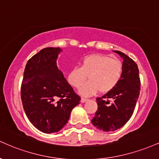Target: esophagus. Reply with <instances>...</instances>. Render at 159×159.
I'll return each instance as SVG.
<instances>
[{"instance_id": "esophagus-1", "label": "esophagus", "mask_w": 159, "mask_h": 159, "mask_svg": "<svg viewBox=\"0 0 159 159\" xmlns=\"http://www.w3.org/2000/svg\"><path fill=\"white\" fill-rule=\"evenodd\" d=\"M87 100H88L87 98H84V97H82L81 99V103H84V102H86V101H87Z\"/></svg>"}]
</instances>
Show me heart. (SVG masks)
I'll list each match as a JSON object with an SVG mask.
<instances>
[{
	"instance_id": "heart-1",
	"label": "heart",
	"mask_w": 159,
	"mask_h": 159,
	"mask_svg": "<svg viewBox=\"0 0 159 159\" xmlns=\"http://www.w3.org/2000/svg\"><path fill=\"white\" fill-rule=\"evenodd\" d=\"M123 64L118 59L99 54L88 55L80 61V66H75L67 75L68 83L78 88L87 79L89 81L80 88V93L91 95L98 92L107 93L113 90L121 81Z\"/></svg>"
}]
</instances>
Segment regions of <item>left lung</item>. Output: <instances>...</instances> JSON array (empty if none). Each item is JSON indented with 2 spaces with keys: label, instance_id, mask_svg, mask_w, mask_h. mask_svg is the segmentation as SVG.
Segmentation results:
<instances>
[{
  "label": "left lung",
  "instance_id": "1",
  "mask_svg": "<svg viewBox=\"0 0 159 159\" xmlns=\"http://www.w3.org/2000/svg\"><path fill=\"white\" fill-rule=\"evenodd\" d=\"M123 58V75L113 90L96 98L98 110L92 124L105 132L115 131L130 119L141 89L139 70L136 63L120 51H114Z\"/></svg>",
  "mask_w": 159,
  "mask_h": 159
}]
</instances>
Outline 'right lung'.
Segmentation results:
<instances>
[{
  "instance_id": "right-lung-1",
  "label": "right lung",
  "mask_w": 159,
  "mask_h": 159,
  "mask_svg": "<svg viewBox=\"0 0 159 159\" xmlns=\"http://www.w3.org/2000/svg\"><path fill=\"white\" fill-rule=\"evenodd\" d=\"M61 49L47 47L27 61L20 87L24 110L34 127L45 133H57L67 123L81 97L57 67Z\"/></svg>"
}]
</instances>
